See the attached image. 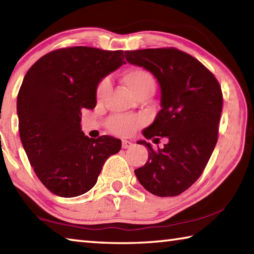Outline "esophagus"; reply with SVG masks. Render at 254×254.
I'll use <instances>...</instances> for the list:
<instances>
[{
  "instance_id": "1",
  "label": "esophagus",
  "mask_w": 254,
  "mask_h": 254,
  "mask_svg": "<svg viewBox=\"0 0 254 254\" xmlns=\"http://www.w3.org/2000/svg\"><path fill=\"white\" fill-rule=\"evenodd\" d=\"M132 145H133V143L131 142V141H127V140H123L122 141V148L123 149H127V148L132 147Z\"/></svg>"
}]
</instances>
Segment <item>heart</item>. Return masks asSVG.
I'll return each mask as SVG.
<instances>
[{
    "label": "heart",
    "instance_id": "b5f03b06",
    "mask_svg": "<svg viewBox=\"0 0 254 254\" xmlns=\"http://www.w3.org/2000/svg\"><path fill=\"white\" fill-rule=\"evenodd\" d=\"M123 83L126 84L128 91L137 97L141 94L152 92L156 88V81L153 76L148 70L140 67L128 68L123 72ZM110 79L103 78L97 84L95 95L97 101H103L110 91ZM106 127L110 132L117 135L127 136L132 134L140 127V121L135 118L127 117V115H113L106 122Z\"/></svg>",
    "mask_w": 254,
    "mask_h": 254
}]
</instances>
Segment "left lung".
<instances>
[{
	"instance_id": "1",
	"label": "left lung",
	"mask_w": 254,
	"mask_h": 254,
	"mask_svg": "<svg viewBox=\"0 0 254 254\" xmlns=\"http://www.w3.org/2000/svg\"><path fill=\"white\" fill-rule=\"evenodd\" d=\"M126 58L151 71L161 88V110L143 135L167 139L157 150L145 141L137 142L148 148L149 159L135 176L153 195H180L200 177L216 145L221 86L203 64L173 47L127 50Z\"/></svg>"
}]
</instances>
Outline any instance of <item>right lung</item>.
<instances>
[{"label":"right lung","mask_w":254,"mask_h":254,"mask_svg":"<svg viewBox=\"0 0 254 254\" xmlns=\"http://www.w3.org/2000/svg\"><path fill=\"white\" fill-rule=\"evenodd\" d=\"M123 58V50L67 47L42 56L25 74L16 101L20 139L37 177L53 194L87 192L106 159L121 150L117 137L86 136L80 115L96 106L97 84L126 64Z\"/></svg>","instance_id":"add662e5"}]
</instances>
